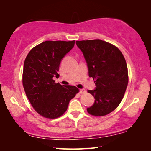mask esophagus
Instances as JSON below:
<instances>
[{
  "mask_svg": "<svg viewBox=\"0 0 151 151\" xmlns=\"http://www.w3.org/2000/svg\"><path fill=\"white\" fill-rule=\"evenodd\" d=\"M86 90L84 89H80V91H79V93H81V94H84V93H86Z\"/></svg>",
  "mask_w": 151,
  "mask_h": 151,
  "instance_id": "esophagus-1",
  "label": "esophagus"
}]
</instances>
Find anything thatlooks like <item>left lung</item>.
Returning a JSON list of instances; mask_svg holds the SVG:
<instances>
[{
    "mask_svg": "<svg viewBox=\"0 0 151 151\" xmlns=\"http://www.w3.org/2000/svg\"><path fill=\"white\" fill-rule=\"evenodd\" d=\"M88 63L89 76L96 86L88 90L95 101L87 109L88 113L103 116L118 106L124 96L129 83L125 59L116 46L101 40L76 41Z\"/></svg>",
    "mask_w": 151,
    "mask_h": 151,
    "instance_id": "8db88e82",
    "label": "left lung"
}]
</instances>
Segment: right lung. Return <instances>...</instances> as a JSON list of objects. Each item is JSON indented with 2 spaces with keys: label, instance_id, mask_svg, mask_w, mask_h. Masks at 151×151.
Returning a JSON list of instances; mask_svg holds the SVG:
<instances>
[{
  "label": "right lung",
  "instance_id": "1",
  "mask_svg": "<svg viewBox=\"0 0 151 151\" xmlns=\"http://www.w3.org/2000/svg\"><path fill=\"white\" fill-rule=\"evenodd\" d=\"M75 40L46 41L32 48L26 56L22 85L32 106L43 117L54 119L67 109L70 100L79 92L74 86H62L58 77L62 58L74 47Z\"/></svg>",
  "mask_w": 151,
  "mask_h": 151
}]
</instances>
